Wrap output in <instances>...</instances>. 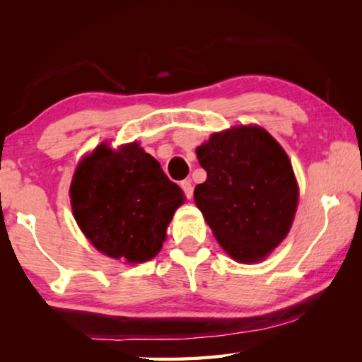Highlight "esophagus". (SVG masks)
<instances>
[{
	"label": "esophagus",
	"mask_w": 362,
	"mask_h": 362,
	"mask_svg": "<svg viewBox=\"0 0 362 362\" xmlns=\"http://www.w3.org/2000/svg\"><path fill=\"white\" fill-rule=\"evenodd\" d=\"M180 187H182L183 193H185L187 198H188V199L192 198V196H193V185H192V182H189V180H183V182H180Z\"/></svg>",
	"instance_id": "obj_1"
}]
</instances>
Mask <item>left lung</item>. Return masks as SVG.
Listing matches in <instances>:
<instances>
[{
    "instance_id": "8db88e82",
    "label": "left lung",
    "mask_w": 362,
    "mask_h": 362,
    "mask_svg": "<svg viewBox=\"0 0 362 362\" xmlns=\"http://www.w3.org/2000/svg\"><path fill=\"white\" fill-rule=\"evenodd\" d=\"M207 173L194 188V203L231 259L255 263L291 230L298 185L289 156L259 126L212 134L196 148Z\"/></svg>"
}]
</instances>
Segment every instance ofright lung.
<instances>
[{"label": "right lung", "mask_w": 362, "mask_h": 362, "mask_svg": "<svg viewBox=\"0 0 362 362\" xmlns=\"http://www.w3.org/2000/svg\"><path fill=\"white\" fill-rule=\"evenodd\" d=\"M76 223L90 244L116 260L142 263L163 247L183 203L179 185L137 142H103L78 164L70 187Z\"/></svg>", "instance_id": "obj_1"}]
</instances>
